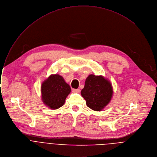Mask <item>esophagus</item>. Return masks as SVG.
<instances>
[{
    "instance_id": "obj_1",
    "label": "esophagus",
    "mask_w": 157,
    "mask_h": 157,
    "mask_svg": "<svg viewBox=\"0 0 157 157\" xmlns=\"http://www.w3.org/2000/svg\"><path fill=\"white\" fill-rule=\"evenodd\" d=\"M72 92H75V93H79L80 92V90L78 89H72Z\"/></svg>"
}]
</instances>
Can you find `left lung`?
Returning a JSON list of instances; mask_svg holds the SVG:
<instances>
[{"label": "left lung", "instance_id": "left-lung-1", "mask_svg": "<svg viewBox=\"0 0 157 157\" xmlns=\"http://www.w3.org/2000/svg\"><path fill=\"white\" fill-rule=\"evenodd\" d=\"M113 91L110 83L102 76L90 75L86 78L81 95L86 105L95 111H100L111 100Z\"/></svg>", "mask_w": 157, "mask_h": 157}]
</instances>
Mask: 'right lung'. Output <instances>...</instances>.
Masks as SVG:
<instances>
[{"instance_id": "add662e5", "label": "right lung", "mask_w": 157, "mask_h": 157, "mask_svg": "<svg viewBox=\"0 0 157 157\" xmlns=\"http://www.w3.org/2000/svg\"><path fill=\"white\" fill-rule=\"evenodd\" d=\"M41 91L44 103L51 109L55 110L63 105L71 89L62 76L56 74L50 75L44 82Z\"/></svg>"}]
</instances>
